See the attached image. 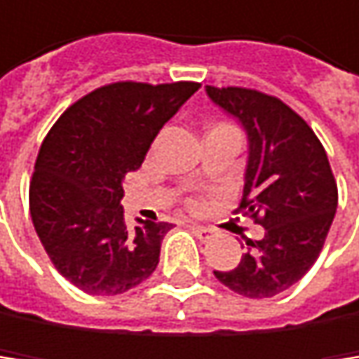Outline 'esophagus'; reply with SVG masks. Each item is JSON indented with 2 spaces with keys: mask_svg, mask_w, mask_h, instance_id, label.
Here are the masks:
<instances>
[{
  "mask_svg": "<svg viewBox=\"0 0 359 359\" xmlns=\"http://www.w3.org/2000/svg\"><path fill=\"white\" fill-rule=\"evenodd\" d=\"M191 230L198 234L200 239H209V237H213V234L217 232L215 228H211V226H202V224H191Z\"/></svg>",
  "mask_w": 359,
  "mask_h": 359,
  "instance_id": "esophagus-1",
  "label": "esophagus"
}]
</instances>
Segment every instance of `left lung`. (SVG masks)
Wrapping results in <instances>:
<instances>
[{
    "label": "left lung",
    "instance_id": "left-lung-1",
    "mask_svg": "<svg viewBox=\"0 0 359 359\" xmlns=\"http://www.w3.org/2000/svg\"><path fill=\"white\" fill-rule=\"evenodd\" d=\"M206 94L248 131L250 159L237 213L265 228L263 239L248 241L241 263L215 278L243 297H273L319 258L338 206L336 178L319 137L278 96L241 86H206Z\"/></svg>",
    "mask_w": 359,
    "mask_h": 359
}]
</instances>
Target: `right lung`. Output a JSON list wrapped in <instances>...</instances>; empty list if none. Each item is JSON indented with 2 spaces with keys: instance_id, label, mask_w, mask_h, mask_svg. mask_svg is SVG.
<instances>
[{
  "instance_id": "right-lung-1",
  "label": "right lung",
  "mask_w": 359,
  "mask_h": 359,
  "mask_svg": "<svg viewBox=\"0 0 359 359\" xmlns=\"http://www.w3.org/2000/svg\"><path fill=\"white\" fill-rule=\"evenodd\" d=\"M196 81H116L68 107L38 150L29 215L53 267L83 293L120 295L157 269L168 222H125L122 178L135 172Z\"/></svg>"
}]
</instances>
